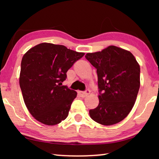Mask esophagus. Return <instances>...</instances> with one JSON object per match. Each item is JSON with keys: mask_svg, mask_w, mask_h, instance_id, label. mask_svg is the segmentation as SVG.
Masks as SVG:
<instances>
[{"mask_svg": "<svg viewBox=\"0 0 159 159\" xmlns=\"http://www.w3.org/2000/svg\"><path fill=\"white\" fill-rule=\"evenodd\" d=\"M79 93L81 98H85L86 96H88L90 93V90L87 89L85 91H84V92H79Z\"/></svg>", "mask_w": 159, "mask_h": 159, "instance_id": "34e87169", "label": "esophagus"}]
</instances>
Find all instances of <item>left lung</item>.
<instances>
[{
    "mask_svg": "<svg viewBox=\"0 0 159 159\" xmlns=\"http://www.w3.org/2000/svg\"><path fill=\"white\" fill-rule=\"evenodd\" d=\"M85 58L97 69L99 104L89 114L95 122L111 125L121 121L133 109L140 85V67L133 54L110 45Z\"/></svg>",
    "mask_w": 159,
    "mask_h": 159,
    "instance_id": "obj_1",
    "label": "left lung"
}]
</instances>
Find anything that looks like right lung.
<instances>
[{
	"instance_id": "add662e5",
	"label": "right lung",
	"mask_w": 159,
	"mask_h": 159,
	"mask_svg": "<svg viewBox=\"0 0 159 159\" xmlns=\"http://www.w3.org/2000/svg\"><path fill=\"white\" fill-rule=\"evenodd\" d=\"M84 55L64 45L43 43L23 56L20 88L28 110L39 122L54 125L68 116L77 93L62 82L67 71Z\"/></svg>"
}]
</instances>
